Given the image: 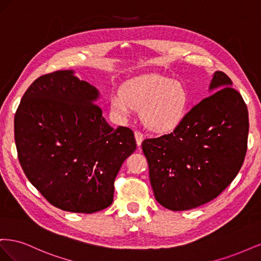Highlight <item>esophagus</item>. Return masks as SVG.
Here are the masks:
<instances>
[{
  "label": "esophagus",
  "instance_id": "esophagus-1",
  "mask_svg": "<svg viewBox=\"0 0 261 261\" xmlns=\"http://www.w3.org/2000/svg\"><path fill=\"white\" fill-rule=\"evenodd\" d=\"M134 135H135V139H136L137 146L140 147L141 143H143V140H144V135H143V134H141L140 132H138V130H136L135 133H134Z\"/></svg>",
  "mask_w": 261,
  "mask_h": 261
}]
</instances>
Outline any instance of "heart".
<instances>
[{
    "instance_id": "b5f03b06",
    "label": "heart",
    "mask_w": 261,
    "mask_h": 261,
    "mask_svg": "<svg viewBox=\"0 0 261 261\" xmlns=\"http://www.w3.org/2000/svg\"><path fill=\"white\" fill-rule=\"evenodd\" d=\"M189 107L186 86L170 77L146 74L126 81L121 92L111 97V109L123 117L140 109V120L155 133L175 129L184 120Z\"/></svg>"
}]
</instances>
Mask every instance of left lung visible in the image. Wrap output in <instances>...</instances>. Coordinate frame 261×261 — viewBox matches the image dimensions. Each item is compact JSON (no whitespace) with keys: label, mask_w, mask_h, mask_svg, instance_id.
<instances>
[{"label":"left lung","mask_w":261,"mask_h":261,"mask_svg":"<svg viewBox=\"0 0 261 261\" xmlns=\"http://www.w3.org/2000/svg\"><path fill=\"white\" fill-rule=\"evenodd\" d=\"M168 135L145 139L154 198L173 211L194 209L215 199L232 183L245 159L248 111L232 81L216 72L209 91Z\"/></svg>","instance_id":"1"}]
</instances>
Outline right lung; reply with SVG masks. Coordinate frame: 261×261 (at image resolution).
<instances>
[{"mask_svg": "<svg viewBox=\"0 0 261 261\" xmlns=\"http://www.w3.org/2000/svg\"><path fill=\"white\" fill-rule=\"evenodd\" d=\"M99 90L72 69L39 77L15 114L18 160L54 207L93 213L113 201L114 179L136 149L132 129L113 128L97 103Z\"/></svg>", "mask_w": 261, "mask_h": 261, "instance_id": "1", "label": "right lung"}]
</instances>
